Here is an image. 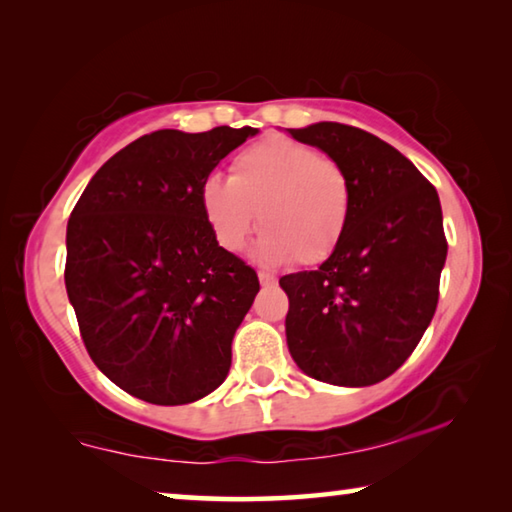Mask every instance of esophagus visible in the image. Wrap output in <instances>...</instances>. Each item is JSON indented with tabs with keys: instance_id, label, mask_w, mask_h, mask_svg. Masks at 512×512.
Segmentation results:
<instances>
[{
	"instance_id": "34e87169",
	"label": "esophagus",
	"mask_w": 512,
	"mask_h": 512,
	"mask_svg": "<svg viewBox=\"0 0 512 512\" xmlns=\"http://www.w3.org/2000/svg\"><path fill=\"white\" fill-rule=\"evenodd\" d=\"M259 282H262V287H273L277 280L271 273H259Z\"/></svg>"
}]
</instances>
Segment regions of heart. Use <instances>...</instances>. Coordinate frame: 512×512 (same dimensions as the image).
Masks as SVG:
<instances>
[{
    "instance_id": "obj_1",
    "label": "heart",
    "mask_w": 512,
    "mask_h": 512,
    "mask_svg": "<svg viewBox=\"0 0 512 512\" xmlns=\"http://www.w3.org/2000/svg\"><path fill=\"white\" fill-rule=\"evenodd\" d=\"M201 210L223 250L241 253L257 228V257L268 264L316 266L339 248L352 214L345 169L307 144L266 137L230 164V178H207Z\"/></svg>"
}]
</instances>
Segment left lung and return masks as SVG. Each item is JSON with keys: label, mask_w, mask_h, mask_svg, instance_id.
<instances>
[{"label": "left lung", "mask_w": 512, "mask_h": 512, "mask_svg": "<svg viewBox=\"0 0 512 512\" xmlns=\"http://www.w3.org/2000/svg\"><path fill=\"white\" fill-rule=\"evenodd\" d=\"M287 133L339 162L352 185L339 248L318 271L280 277L289 352L325 384L372 386L411 357L436 311L447 259L438 192L411 160L361 128L318 121Z\"/></svg>", "instance_id": "obj_1"}]
</instances>
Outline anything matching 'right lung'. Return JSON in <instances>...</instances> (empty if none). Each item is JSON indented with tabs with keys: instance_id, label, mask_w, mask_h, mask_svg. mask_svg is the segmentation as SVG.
I'll return each mask as SVG.
<instances>
[{
	"instance_id": "add662e5",
	"label": "right lung",
	"mask_w": 512,
	"mask_h": 512,
	"mask_svg": "<svg viewBox=\"0 0 512 512\" xmlns=\"http://www.w3.org/2000/svg\"><path fill=\"white\" fill-rule=\"evenodd\" d=\"M257 128L155 131L94 173L67 223L65 287L92 361L137 400L178 406L219 388L259 291L223 250L201 187Z\"/></svg>"
}]
</instances>
